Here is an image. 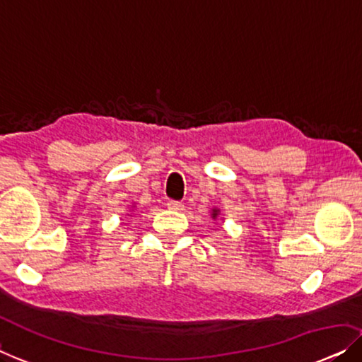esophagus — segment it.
<instances>
[{
	"instance_id": "esophagus-1",
	"label": "esophagus",
	"mask_w": 362,
	"mask_h": 362,
	"mask_svg": "<svg viewBox=\"0 0 362 362\" xmlns=\"http://www.w3.org/2000/svg\"><path fill=\"white\" fill-rule=\"evenodd\" d=\"M166 206H168V209H171V211H181L182 202H180V201H168V204H166Z\"/></svg>"
}]
</instances>
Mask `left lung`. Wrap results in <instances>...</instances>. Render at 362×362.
Masks as SVG:
<instances>
[{"mask_svg":"<svg viewBox=\"0 0 362 362\" xmlns=\"http://www.w3.org/2000/svg\"><path fill=\"white\" fill-rule=\"evenodd\" d=\"M217 214H218V211H214V214H212V217H217Z\"/></svg>","mask_w":362,"mask_h":362,"instance_id":"left-lung-1","label":"left lung"}]
</instances>
